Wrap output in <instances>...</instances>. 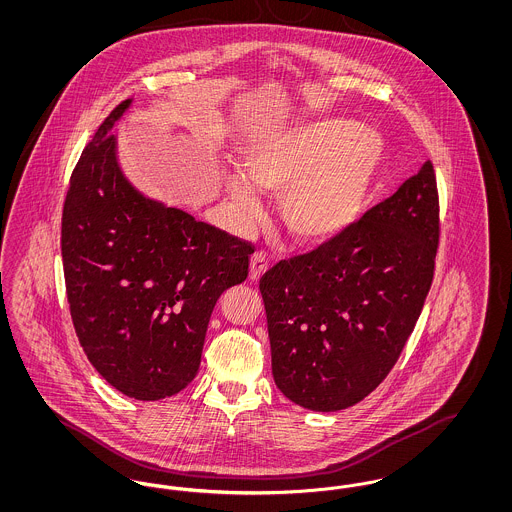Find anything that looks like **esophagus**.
Instances as JSON below:
<instances>
[{
  "label": "esophagus",
  "mask_w": 512,
  "mask_h": 512,
  "mask_svg": "<svg viewBox=\"0 0 512 512\" xmlns=\"http://www.w3.org/2000/svg\"><path fill=\"white\" fill-rule=\"evenodd\" d=\"M267 268V253L257 251V253L251 257V263H249V280H251V282H257V280L267 272Z\"/></svg>",
  "instance_id": "34e87169"
}]
</instances>
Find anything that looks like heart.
Segmentation results:
<instances>
[{"mask_svg":"<svg viewBox=\"0 0 512 512\" xmlns=\"http://www.w3.org/2000/svg\"><path fill=\"white\" fill-rule=\"evenodd\" d=\"M386 144L370 128L324 117L272 130L245 149V174L228 190L245 213H255L257 194L280 195V217L303 244H324L347 232L365 211L382 169Z\"/></svg>","mask_w":512,"mask_h":512,"instance_id":"obj_1","label":"heart"}]
</instances>
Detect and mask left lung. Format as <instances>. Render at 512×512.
<instances>
[{"label": "left lung", "mask_w": 512, "mask_h": 512, "mask_svg": "<svg viewBox=\"0 0 512 512\" xmlns=\"http://www.w3.org/2000/svg\"><path fill=\"white\" fill-rule=\"evenodd\" d=\"M438 244V184L426 161L347 232L267 270L259 290L278 390L318 413L376 390L422 313Z\"/></svg>", "instance_id": "1"}]
</instances>
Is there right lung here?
<instances>
[{"mask_svg":"<svg viewBox=\"0 0 512 512\" xmlns=\"http://www.w3.org/2000/svg\"><path fill=\"white\" fill-rule=\"evenodd\" d=\"M101 122L74 167L61 220L67 299L78 341L128 397L157 401L197 374L220 295L242 284L253 245L140 194Z\"/></svg>","mask_w":512,"mask_h":512,"instance_id":"right-lung-1","label":"right lung"}]
</instances>
